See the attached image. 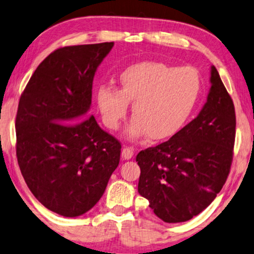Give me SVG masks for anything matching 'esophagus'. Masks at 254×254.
<instances>
[{"label": "esophagus", "mask_w": 254, "mask_h": 254, "mask_svg": "<svg viewBox=\"0 0 254 254\" xmlns=\"http://www.w3.org/2000/svg\"><path fill=\"white\" fill-rule=\"evenodd\" d=\"M134 149L133 148H129V146H124L123 149V152H121V157L124 158V159L126 160H129L131 157L134 156Z\"/></svg>", "instance_id": "34e87169"}]
</instances>
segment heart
<instances>
[{"label": "heart", "mask_w": 254, "mask_h": 254, "mask_svg": "<svg viewBox=\"0 0 254 254\" xmlns=\"http://www.w3.org/2000/svg\"><path fill=\"white\" fill-rule=\"evenodd\" d=\"M119 80L120 90L98 87L97 105L104 124L117 130L133 103L135 118L126 130L129 139L148 135L152 141H163L178 134L199 97L200 79L192 67L142 62L128 66Z\"/></svg>", "instance_id": "1"}]
</instances>
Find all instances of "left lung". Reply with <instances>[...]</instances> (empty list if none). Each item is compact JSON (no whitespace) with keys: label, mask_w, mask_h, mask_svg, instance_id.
I'll return each instance as SVG.
<instances>
[{"label":"left lung","mask_w":254,"mask_h":254,"mask_svg":"<svg viewBox=\"0 0 254 254\" xmlns=\"http://www.w3.org/2000/svg\"><path fill=\"white\" fill-rule=\"evenodd\" d=\"M199 115L167 142L136 156L138 193L158 218L185 222L214 200L229 174L236 134L233 100L214 66Z\"/></svg>","instance_id":"obj_1"}]
</instances>
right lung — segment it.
<instances>
[{
    "mask_svg": "<svg viewBox=\"0 0 254 254\" xmlns=\"http://www.w3.org/2000/svg\"><path fill=\"white\" fill-rule=\"evenodd\" d=\"M113 45L55 50L33 73L18 105L21 174L43 206L66 218L93 208L119 165V141L89 117L95 73Z\"/></svg>",
    "mask_w": 254,
    "mask_h": 254,
    "instance_id": "1",
    "label": "right lung"
}]
</instances>
